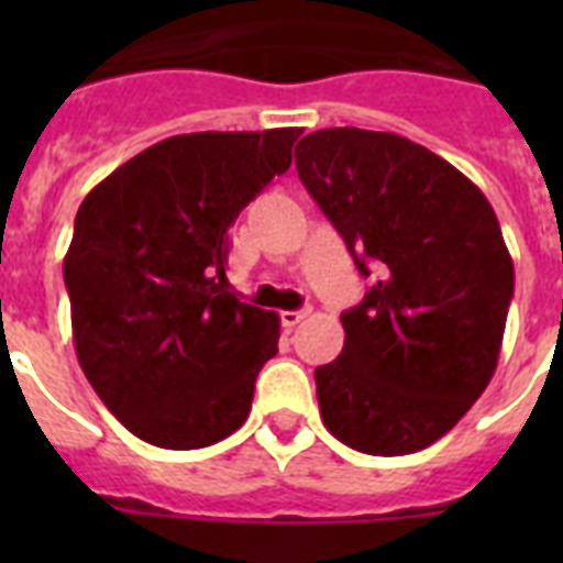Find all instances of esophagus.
Masks as SVG:
<instances>
[{"mask_svg":"<svg viewBox=\"0 0 563 563\" xmlns=\"http://www.w3.org/2000/svg\"><path fill=\"white\" fill-rule=\"evenodd\" d=\"M307 316H309V309H295V312L286 309V312H280V324L286 327V330H295V327H298Z\"/></svg>","mask_w":563,"mask_h":563,"instance_id":"34e87169","label":"esophagus"}]
</instances>
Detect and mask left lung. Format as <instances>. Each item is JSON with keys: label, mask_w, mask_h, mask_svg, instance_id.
I'll return each instance as SVG.
<instances>
[{"label": "left lung", "mask_w": 563, "mask_h": 563, "mask_svg": "<svg viewBox=\"0 0 563 563\" xmlns=\"http://www.w3.org/2000/svg\"><path fill=\"white\" fill-rule=\"evenodd\" d=\"M295 166L356 268H374L342 312V356L316 368L321 420L360 453H418L497 371L515 295L497 212L455 166L385 131L307 134Z\"/></svg>", "instance_id": "obj_1"}]
</instances>
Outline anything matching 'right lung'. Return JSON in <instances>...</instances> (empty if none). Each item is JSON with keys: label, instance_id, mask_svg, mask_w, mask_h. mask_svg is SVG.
Listing matches in <instances>:
<instances>
[{"label": "right lung", "instance_id": "right-lung-1", "mask_svg": "<svg viewBox=\"0 0 563 563\" xmlns=\"http://www.w3.org/2000/svg\"><path fill=\"white\" fill-rule=\"evenodd\" d=\"M298 136H169L78 207L64 256L75 353L101 402L148 444L198 450L245 423L280 318L228 291V233L289 169Z\"/></svg>", "mask_w": 563, "mask_h": 563}]
</instances>
